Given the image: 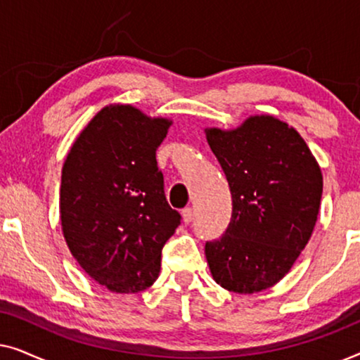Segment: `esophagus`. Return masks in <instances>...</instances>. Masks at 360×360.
Masks as SVG:
<instances>
[{
	"mask_svg": "<svg viewBox=\"0 0 360 360\" xmlns=\"http://www.w3.org/2000/svg\"><path fill=\"white\" fill-rule=\"evenodd\" d=\"M181 218H184V223L188 224L193 221V210L191 208H185L184 211H181Z\"/></svg>",
	"mask_w": 360,
	"mask_h": 360,
	"instance_id": "obj_1",
	"label": "esophagus"
}]
</instances>
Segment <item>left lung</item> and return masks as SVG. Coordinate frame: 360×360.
Segmentation results:
<instances>
[{
	"label": "left lung",
	"instance_id": "8db88e82",
	"mask_svg": "<svg viewBox=\"0 0 360 360\" xmlns=\"http://www.w3.org/2000/svg\"><path fill=\"white\" fill-rule=\"evenodd\" d=\"M206 139L233 198L224 234L205 245L210 270L229 292H262L288 274L311 238L321 170L302 136L274 116H252L234 131L213 127Z\"/></svg>",
	"mask_w": 360,
	"mask_h": 360
}]
</instances>
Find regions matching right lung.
I'll return each mask as SVG.
<instances>
[{"label":"right lung","instance_id":"obj_1","mask_svg":"<svg viewBox=\"0 0 360 360\" xmlns=\"http://www.w3.org/2000/svg\"><path fill=\"white\" fill-rule=\"evenodd\" d=\"M170 121L129 105L103 108L62 169L63 238L80 267L116 293L149 288L181 216L167 203L155 150Z\"/></svg>","mask_w":360,"mask_h":360}]
</instances>
